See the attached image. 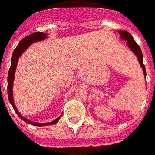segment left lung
Segmentation results:
<instances>
[{
	"label": "left lung",
	"mask_w": 155,
	"mask_h": 155,
	"mask_svg": "<svg viewBox=\"0 0 155 155\" xmlns=\"http://www.w3.org/2000/svg\"><path fill=\"white\" fill-rule=\"evenodd\" d=\"M119 34L121 35V38L123 40H127V45L130 47V48L131 49V51L136 55V57L138 58V61L140 66H141L143 71H144V74L146 77V71H145V67L144 63H143V55H142V51L140 48L139 47V45L136 42V41L134 40L133 37L131 36V34L130 33H128L127 31L121 30L118 31Z\"/></svg>",
	"instance_id": "obj_1"
}]
</instances>
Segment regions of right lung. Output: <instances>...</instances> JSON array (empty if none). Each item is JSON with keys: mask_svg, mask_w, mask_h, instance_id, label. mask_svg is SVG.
<instances>
[{"mask_svg": "<svg viewBox=\"0 0 155 155\" xmlns=\"http://www.w3.org/2000/svg\"><path fill=\"white\" fill-rule=\"evenodd\" d=\"M46 38H47V35H46L44 33H42V32H37V33H34V34H29V35H28V36H26L19 42L18 46H17L16 48H15V49L14 50L13 54H12V57H11V66H10V70H9V73H8L7 78L8 98H9V101H10V104L13 107L15 112V113H17V115L19 116V117L22 119L23 121H25L26 123L34 125V126H38V127H43V126H48V125L56 124L57 121H59V119L61 118V115L59 117H57L56 120L51 121V122H48V123H38V122H33V121H29L28 119H25V117H22V115L18 112L16 107H15V105L14 104L12 86H13L14 78H15V69H16L17 62H18V60H19V57L22 55L23 52H24L26 49L28 48V47H29V45H31L33 42L45 39Z\"/></svg>", "mask_w": 155, "mask_h": 155, "instance_id": "obj_1", "label": "right lung"}]
</instances>
